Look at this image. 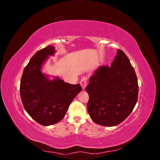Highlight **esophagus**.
<instances>
[{
  "label": "esophagus",
  "mask_w": 160,
  "mask_h": 160,
  "mask_svg": "<svg viewBox=\"0 0 160 160\" xmlns=\"http://www.w3.org/2000/svg\"><path fill=\"white\" fill-rule=\"evenodd\" d=\"M88 77H83V78L81 79L80 85L82 87V89H85L87 85H88Z\"/></svg>",
  "instance_id": "obj_1"
}]
</instances>
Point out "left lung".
<instances>
[{
	"label": "left lung",
	"instance_id": "obj_1",
	"mask_svg": "<svg viewBox=\"0 0 160 160\" xmlns=\"http://www.w3.org/2000/svg\"><path fill=\"white\" fill-rule=\"evenodd\" d=\"M88 110L93 122L103 126H115L132 113L138 97L135 70L124 52L118 49L111 66H100L86 87Z\"/></svg>",
	"mask_w": 160,
	"mask_h": 160
}]
</instances>
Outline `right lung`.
<instances>
[{
	"mask_svg": "<svg viewBox=\"0 0 160 160\" xmlns=\"http://www.w3.org/2000/svg\"><path fill=\"white\" fill-rule=\"evenodd\" d=\"M55 52L52 45L38 51L25 67L21 80L20 94L24 108L34 120L45 126L59 122L82 89L79 84L65 83L59 77L50 80L42 73L43 63Z\"/></svg>",
	"mask_w": 160,
	"mask_h": 160,
	"instance_id": "right-lung-1",
	"label": "right lung"
}]
</instances>
